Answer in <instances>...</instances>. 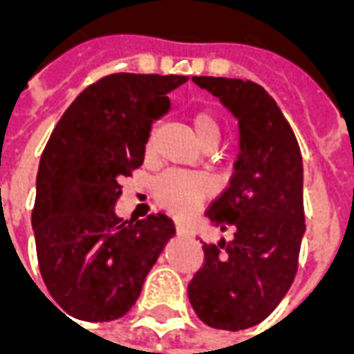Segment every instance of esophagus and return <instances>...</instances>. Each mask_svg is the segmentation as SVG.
<instances>
[{"label": "esophagus", "instance_id": "1", "mask_svg": "<svg viewBox=\"0 0 354 354\" xmlns=\"http://www.w3.org/2000/svg\"><path fill=\"white\" fill-rule=\"evenodd\" d=\"M174 225H176V233H178V235H189V230L185 227V223L176 222V223H174Z\"/></svg>", "mask_w": 354, "mask_h": 354}]
</instances>
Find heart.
<instances>
[{
    "instance_id": "1",
    "label": "heart",
    "mask_w": 354,
    "mask_h": 354,
    "mask_svg": "<svg viewBox=\"0 0 354 354\" xmlns=\"http://www.w3.org/2000/svg\"><path fill=\"white\" fill-rule=\"evenodd\" d=\"M193 129L203 146H216L222 127L210 109H199L193 115ZM151 140L147 142V151ZM216 189V182L208 174L193 170H167L155 180L153 195L157 203L174 214H189Z\"/></svg>"
}]
</instances>
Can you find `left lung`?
I'll list each match as a JSON object with an SVG mask.
<instances>
[{"label":"left lung","instance_id":"8db88e82","mask_svg":"<svg viewBox=\"0 0 354 354\" xmlns=\"http://www.w3.org/2000/svg\"><path fill=\"white\" fill-rule=\"evenodd\" d=\"M233 111L241 153L230 187L205 216L233 239L203 245L187 286L205 324L245 330L266 320L296 279L305 233L304 162L296 134L273 96L254 81L193 77Z\"/></svg>","mask_w":354,"mask_h":354}]
</instances>
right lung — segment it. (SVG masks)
Instances as JSON below:
<instances>
[{
	"mask_svg": "<svg viewBox=\"0 0 354 354\" xmlns=\"http://www.w3.org/2000/svg\"><path fill=\"white\" fill-rule=\"evenodd\" d=\"M187 80L106 75L72 102L43 149L32 210L37 263L53 299L73 319L123 317L176 233L162 212L123 222L113 207L123 178L144 162L151 123L169 111L167 94Z\"/></svg>",
	"mask_w": 354,
	"mask_h": 354,
	"instance_id": "add662e5",
	"label": "right lung"
}]
</instances>
